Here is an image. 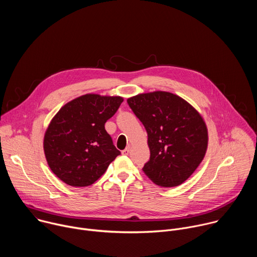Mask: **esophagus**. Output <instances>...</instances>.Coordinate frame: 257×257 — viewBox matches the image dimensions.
Segmentation results:
<instances>
[{"label":"esophagus","mask_w":257,"mask_h":257,"mask_svg":"<svg viewBox=\"0 0 257 257\" xmlns=\"http://www.w3.org/2000/svg\"><path fill=\"white\" fill-rule=\"evenodd\" d=\"M130 145L129 146H127V148L124 150V151H122V155H125V156H128L129 155V153H130Z\"/></svg>","instance_id":"esophagus-1"}]
</instances>
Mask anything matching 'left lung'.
<instances>
[{
	"label": "left lung",
	"instance_id": "obj_1",
	"mask_svg": "<svg viewBox=\"0 0 257 257\" xmlns=\"http://www.w3.org/2000/svg\"><path fill=\"white\" fill-rule=\"evenodd\" d=\"M127 102L148 132L151 158L142 171L161 187L181 185L207 150L208 133L202 116L184 98L168 91L140 93Z\"/></svg>",
	"mask_w": 257,
	"mask_h": 257
}]
</instances>
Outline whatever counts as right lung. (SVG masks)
Here are the masks:
<instances>
[{"mask_svg": "<svg viewBox=\"0 0 257 257\" xmlns=\"http://www.w3.org/2000/svg\"><path fill=\"white\" fill-rule=\"evenodd\" d=\"M122 96L87 93L64 104L50 122L44 152L52 172L73 187L89 186L121 153L104 129Z\"/></svg>", "mask_w": 257, "mask_h": 257, "instance_id": "add662e5", "label": "right lung"}]
</instances>
